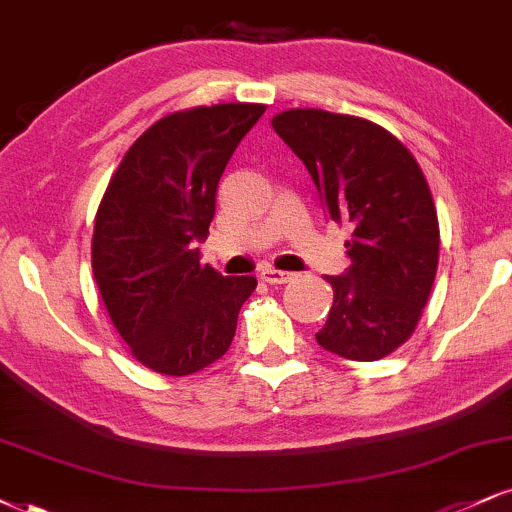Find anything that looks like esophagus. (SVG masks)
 I'll use <instances>...</instances> for the list:
<instances>
[{"label": "esophagus", "mask_w": 512, "mask_h": 512, "mask_svg": "<svg viewBox=\"0 0 512 512\" xmlns=\"http://www.w3.org/2000/svg\"><path fill=\"white\" fill-rule=\"evenodd\" d=\"M260 276H262V281H267V283H286L293 274L281 272V269H274V267H264Z\"/></svg>", "instance_id": "obj_1"}]
</instances>
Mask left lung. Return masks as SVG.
Masks as SVG:
<instances>
[{
  "instance_id": "8db88e82",
  "label": "left lung",
  "mask_w": 512,
  "mask_h": 512,
  "mask_svg": "<svg viewBox=\"0 0 512 512\" xmlns=\"http://www.w3.org/2000/svg\"><path fill=\"white\" fill-rule=\"evenodd\" d=\"M272 126L303 159L326 217L353 229L346 274L326 276L334 305L317 343L346 360H381L415 331L439 267L427 178L396 135L360 116L288 109Z\"/></svg>"
}]
</instances>
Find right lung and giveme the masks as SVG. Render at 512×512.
<instances>
[{"instance_id":"right-lung-1","label":"right lung","mask_w":512,"mask_h":512,"mask_svg":"<svg viewBox=\"0 0 512 512\" xmlns=\"http://www.w3.org/2000/svg\"><path fill=\"white\" fill-rule=\"evenodd\" d=\"M264 104L193 107L152 123L121 159L97 207L92 274L109 317L145 367L186 377L217 362L255 276H221L197 243L219 178Z\"/></svg>"}]
</instances>
